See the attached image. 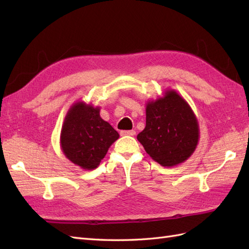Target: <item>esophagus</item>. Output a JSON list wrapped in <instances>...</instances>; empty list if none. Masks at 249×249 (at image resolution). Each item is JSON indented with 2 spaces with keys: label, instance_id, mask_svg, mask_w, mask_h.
Segmentation results:
<instances>
[{
  "label": "esophagus",
  "instance_id": "34e87169",
  "mask_svg": "<svg viewBox=\"0 0 249 249\" xmlns=\"http://www.w3.org/2000/svg\"><path fill=\"white\" fill-rule=\"evenodd\" d=\"M136 131L135 130H122L121 136H135Z\"/></svg>",
  "mask_w": 249,
  "mask_h": 249
}]
</instances>
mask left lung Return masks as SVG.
I'll use <instances>...</instances> for the list:
<instances>
[{
	"label": "left lung",
	"instance_id": "8db88e82",
	"mask_svg": "<svg viewBox=\"0 0 249 249\" xmlns=\"http://www.w3.org/2000/svg\"><path fill=\"white\" fill-rule=\"evenodd\" d=\"M145 128L137 136L145 152L162 167H174L193 155L199 124L188 103L174 89L147 100Z\"/></svg>",
	"mask_w": 249,
	"mask_h": 249
}]
</instances>
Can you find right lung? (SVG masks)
Segmentation results:
<instances>
[{"label": "right lung", "instance_id": "right-lung-1", "mask_svg": "<svg viewBox=\"0 0 249 249\" xmlns=\"http://www.w3.org/2000/svg\"><path fill=\"white\" fill-rule=\"evenodd\" d=\"M99 107L77 102L67 111L60 143L63 154L76 166L93 170L99 166L119 133L99 115Z\"/></svg>", "mask_w": 249, "mask_h": 249}]
</instances>
